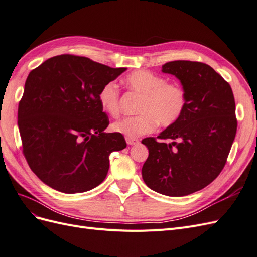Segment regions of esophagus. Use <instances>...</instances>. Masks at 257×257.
<instances>
[{"label": "esophagus", "mask_w": 257, "mask_h": 257, "mask_svg": "<svg viewBox=\"0 0 257 257\" xmlns=\"http://www.w3.org/2000/svg\"><path fill=\"white\" fill-rule=\"evenodd\" d=\"M125 141H126V144L130 145V146H134V145H137L139 143L138 139H136V138H130V137H126Z\"/></svg>", "instance_id": "esophagus-1"}]
</instances>
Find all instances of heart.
<instances>
[{"mask_svg": "<svg viewBox=\"0 0 257 257\" xmlns=\"http://www.w3.org/2000/svg\"><path fill=\"white\" fill-rule=\"evenodd\" d=\"M125 87L142 95L137 115L125 116L111 124L115 133L130 138L151 133L160 123L163 126L173 125L180 120L186 108V94L181 85L166 82L164 77L149 71L139 69L123 79ZM102 110L116 115L120 110V92L118 85L110 81L105 83L98 93Z\"/></svg>", "mask_w": 257, "mask_h": 257, "instance_id": "b5f03b06", "label": "heart"}]
</instances>
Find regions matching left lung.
<instances>
[{
  "instance_id": "left-lung-1",
  "label": "left lung",
  "mask_w": 257,
  "mask_h": 257,
  "mask_svg": "<svg viewBox=\"0 0 257 257\" xmlns=\"http://www.w3.org/2000/svg\"><path fill=\"white\" fill-rule=\"evenodd\" d=\"M162 72L180 81L186 108L161 132V141L142 142L149 150L142 175L151 190L180 197L204 189L222 172L237 132L235 98L229 83L201 62L172 61Z\"/></svg>"
}]
</instances>
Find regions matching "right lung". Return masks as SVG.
<instances>
[{"mask_svg": "<svg viewBox=\"0 0 257 257\" xmlns=\"http://www.w3.org/2000/svg\"><path fill=\"white\" fill-rule=\"evenodd\" d=\"M84 57L61 54L28 76L18 107L23 154L32 172L62 193L87 192L102 183L109 155L126 147L98 103L103 85L125 72Z\"/></svg>", "mask_w": 257, "mask_h": 257, "instance_id": "add662e5", "label": "right lung"}]
</instances>
